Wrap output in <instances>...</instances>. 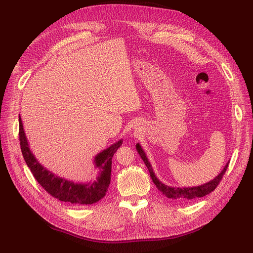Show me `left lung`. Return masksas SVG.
I'll list each match as a JSON object with an SVG mask.
<instances>
[{"label":"left lung","instance_id":"8db88e82","mask_svg":"<svg viewBox=\"0 0 253 253\" xmlns=\"http://www.w3.org/2000/svg\"><path fill=\"white\" fill-rule=\"evenodd\" d=\"M136 150L137 152L139 153L140 157L142 158L143 163L147 166L148 170L150 172V176L153 180V182L155 183L156 188L162 192L165 196H167L168 198H172V200H176L178 202H189L191 200H194V198L197 197H203L208 195L209 193H211L212 191L215 190V188L218 186V183L220 182L221 178H223V176L225 175V172L227 171V168H228V164L225 166V168L223 169L215 178L212 179L211 181L204 183L202 186H197V187H191V188H176V187H169V186H166L165 183H163L162 181H159V179L156 177L154 172H153L152 167L149 163V160L145 156L143 150L141 149V145L139 143L136 144Z\"/></svg>","mask_w":253,"mask_h":253}]
</instances>
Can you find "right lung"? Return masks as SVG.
Masks as SVG:
<instances>
[{"label":"right lung","mask_w":253,"mask_h":253,"mask_svg":"<svg viewBox=\"0 0 253 253\" xmlns=\"http://www.w3.org/2000/svg\"><path fill=\"white\" fill-rule=\"evenodd\" d=\"M19 139L22 155L26 165L32 171L36 180L42 188L52 197L61 202L71 205H91L99 202L105 196L106 191L111 182L112 158L115 152L122 144V140L114 143L110 148L105 149L95 157L96 168L99 169L97 180L88 183H75L73 181L60 178L55 174L43 168L35 158L32 151L29 150L28 142L23 128L22 120L19 116Z\"/></svg>","instance_id":"obj_1"}]
</instances>
